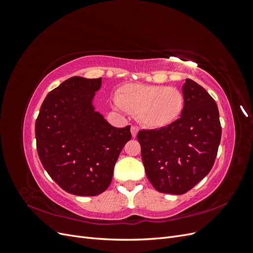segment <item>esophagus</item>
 <instances>
[{
	"label": "esophagus",
	"instance_id": "34e87169",
	"mask_svg": "<svg viewBox=\"0 0 253 253\" xmlns=\"http://www.w3.org/2000/svg\"><path fill=\"white\" fill-rule=\"evenodd\" d=\"M138 131H139V129L137 126H131V133H132V136L134 137V138L137 136V133H138Z\"/></svg>",
	"mask_w": 253,
	"mask_h": 253
}]
</instances>
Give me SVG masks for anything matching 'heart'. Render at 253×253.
<instances>
[{
  "mask_svg": "<svg viewBox=\"0 0 253 253\" xmlns=\"http://www.w3.org/2000/svg\"><path fill=\"white\" fill-rule=\"evenodd\" d=\"M120 110L135 114L145 126L159 128L172 125L185 110L186 99L177 88L166 85L127 84L116 96Z\"/></svg>",
  "mask_w": 253,
  "mask_h": 253,
  "instance_id": "obj_1",
  "label": "heart"
}]
</instances>
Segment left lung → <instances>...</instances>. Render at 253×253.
<instances>
[{
  "label": "left lung",
  "instance_id": "left-lung-1",
  "mask_svg": "<svg viewBox=\"0 0 253 253\" xmlns=\"http://www.w3.org/2000/svg\"><path fill=\"white\" fill-rule=\"evenodd\" d=\"M180 118L172 125L137 134L141 158L158 192L180 195L210 172L220 142L221 126L214 99L203 86L186 79Z\"/></svg>",
  "mask_w": 253,
  "mask_h": 253
}]
</instances>
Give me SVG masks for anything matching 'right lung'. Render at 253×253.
<instances>
[{
	"instance_id": "right-lung-1",
	"label": "right lung",
	"mask_w": 253,
	"mask_h": 253,
	"mask_svg": "<svg viewBox=\"0 0 253 253\" xmlns=\"http://www.w3.org/2000/svg\"><path fill=\"white\" fill-rule=\"evenodd\" d=\"M101 78L75 76L49 91L36 120L37 151L50 177L66 192L96 196L109 188L129 126H111L95 111Z\"/></svg>"
}]
</instances>
